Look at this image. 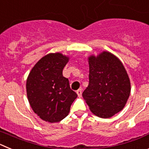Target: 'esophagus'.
<instances>
[{
  "mask_svg": "<svg viewBox=\"0 0 149 149\" xmlns=\"http://www.w3.org/2000/svg\"><path fill=\"white\" fill-rule=\"evenodd\" d=\"M77 95H78V97H81V95H82V89H77Z\"/></svg>",
  "mask_w": 149,
  "mask_h": 149,
  "instance_id": "esophagus-1",
  "label": "esophagus"
}]
</instances>
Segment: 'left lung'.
I'll return each instance as SVG.
<instances>
[{
  "label": "left lung",
  "mask_w": 149,
  "mask_h": 149,
  "mask_svg": "<svg viewBox=\"0 0 149 149\" xmlns=\"http://www.w3.org/2000/svg\"><path fill=\"white\" fill-rule=\"evenodd\" d=\"M89 85L82 95L93 113L110 118L125 105L131 93V84L120 60L104 51L89 58Z\"/></svg>",
  "instance_id": "8db88e82"
}]
</instances>
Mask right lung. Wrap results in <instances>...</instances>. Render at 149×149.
Listing matches in <instances>:
<instances>
[{"label":"right lung","instance_id":"right-lung-1","mask_svg":"<svg viewBox=\"0 0 149 149\" xmlns=\"http://www.w3.org/2000/svg\"><path fill=\"white\" fill-rule=\"evenodd\" d=\"M68 57L49 54L39 60L29 74L27 95L35 113L42 120L58 122L68 116L77 93L71 89L63 70Z\"/></svg>","mask_w":149,"mask_h":149}]
</instances>
